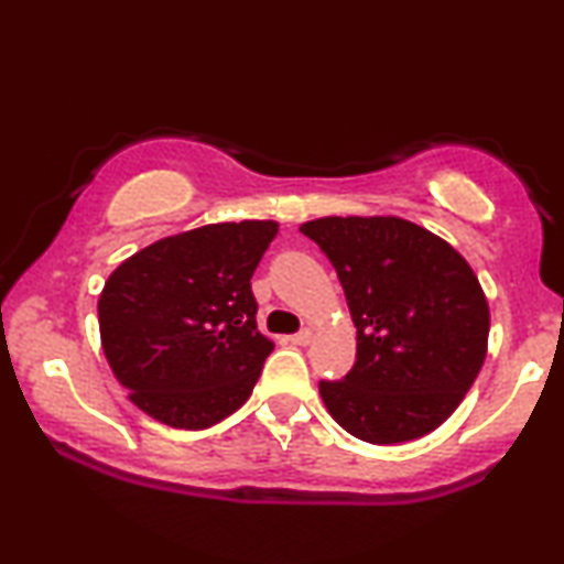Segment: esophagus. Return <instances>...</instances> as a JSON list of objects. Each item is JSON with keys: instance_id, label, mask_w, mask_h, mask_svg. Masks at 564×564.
<instances>
[{"instance_id": "34e87169", "label": "esophagus", "mask_w": 564, "mask_h": 564, "mask_svg": "<svg viewBox=\"0 0 564 564\" xmlns=\"http://www.w3.org/2000/svg\"><path fill=\"white\" fill-rule=\"evenodd\" d=\"M311 339H313V332H311V328H303V332H297V334H292V336H290L292 345H297V347L311 345Z\"/></svg>"}]
</instances>
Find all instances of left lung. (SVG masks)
Listing matches in <instances>:
<instances>
[{
  "label": "left lung",
  "instance_id": "1",
  "mask_svg": "<svg viewBox=\"0 0 564 564\" xmlns=\"http://www.w3.org/2000/svg\"><path fill=\"white\" fill-rule=\"evenodd\" d=\"M339 276L357 328V360L321 380L328 414L365 443L433 433L487 357L485 290L451 243L401 217H318L300 225Z\"/></svg>",
  "mask_w": 564,
  "mask_h": 564
}]
</instances>
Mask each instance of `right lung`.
<instances>
[{
    "label": "right lung",
    "mask_w": 564,
    "mask_h": 564,
    "mask_svg": "<svg viewBox=\"0 0 564 564\" xmlns=\"http://www.w3.org/2000/svg\"><path fill=\"white\" fill-rule=\"evenodd\" d=\"M280 225L217 223L155 240L106 280L100 345L152 420L204 430L251 397L274 341L256 326L251 276Z\"/></svg>",
    "instance_id": "1"
}]
</instances>
